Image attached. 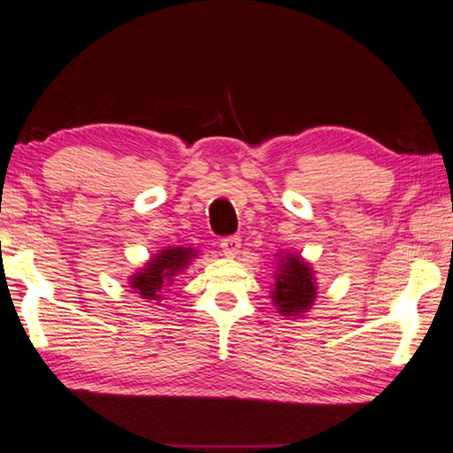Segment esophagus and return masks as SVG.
Segmentation results:
<instances>
[{
	"label": "esophagus",
	"instance_id": "esophagus-1",
	"mask_svg": "<svg viewBox=\"0 0 453 453\" xmlns=\"http://www.w3.org/2000/svg\"><path fill=\"white\" fill-rule=\"evenodd\" d=\"M219 245H221V251H224V256L234 257V256H237V251H240V248H242V240H240V235H227L221 240Z\"/></svg>",
	"mask_w": 453,
	"mask_h": 453
}]
</instances>
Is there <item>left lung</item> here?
<instances>
[{
    "instance_id": "obj_1",
    "label": "left lung",
    "mask_w": 453,
    "mask_h": 453,
    "mask_svg": "<svg viewBox=\"0 0 453 453\" xmlns=\"http://www.w3.org/2000/svg\"><path fill=\"white\" fill-rule=\"evenodd\" d=\"M275 288L272 291L273 305L281 316H302L316 300L318 288L313 270L300 256L286 254L280 257L278 272H275Z\"/></svg>"
}]
</instances>
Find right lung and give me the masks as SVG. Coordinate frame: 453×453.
<instances>
[{
	"instance_id": "1",
	"label": "right lung",
	"mask_w": 453,
	"mask_h": 453,
	"mask_svg": "<svg viewBox=\"0 0 453 453\" xmlns=\"http://www.w3.org/2000/svg\"><path fill=\"white\" fill-rule=\"evenodd\" d=\"M196 251L191 248H165L159 254L153 256L145 267L132 275L129 288L135 289L143 300L159 302L164 296V289L173 281L178 272L186 270V265L194 259Z\"/></svg>"
}]
</instances>
